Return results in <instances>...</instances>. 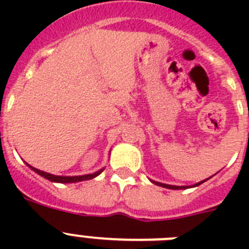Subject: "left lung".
I'll use <instances>...</instances> for the list:
<instances>
[{
	"label": "left lung",
	"mask_w": 249,
	"mask_h": 249,
	"mask_svg": "<svg viewBox=\"0 0 249 249\" xmlns=\"http://www.w3.org/2000/svg\"><path fill=\"white\" fill-rule=\"evenodd\" d=\"M207 179H208V178H207ZM204 181H206V179H204ZM204 181H201V182H198V183H196L195 186H192V187H197V186H199V184H202V183H203ZM151 182H152V183L157 184V186L164 187V188H168V190H186V188H188V186H171V184H164V183H160V182H156V181H151Z\"/></svg>",
	"instance_id": "1"
}]
</instances>
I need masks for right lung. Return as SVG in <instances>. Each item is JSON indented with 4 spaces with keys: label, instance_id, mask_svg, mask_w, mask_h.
Segmentation results:
<instances>
[{
    "label": "right lung",
    "instance_id": "1",
    "mask_svg": "<svg viewBox=\"0 0 249 249\" xmlns=\"http://www.w3.org/2000/svg\"><path fill=\"white\" fill-rule=\"evenodd\" d=\"M27 166L30 167L31 169H34L35 172L38 173L39 176H42V177H45L46 179H48V181H51V182H58V183H74V182L87 181V179H91V178L97 177V176L101 175V173H102V171H103V168H102V169H100V171H97V172L92 173V175L72 176V177H68V176H54V175H51V173L43 172V171H39V169L35 168V167L30 166V164H27Z\"/></svg>",
    "mask_w": 249,
    "mask_h": 249
}]
</instances>
